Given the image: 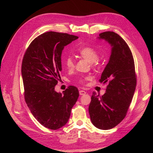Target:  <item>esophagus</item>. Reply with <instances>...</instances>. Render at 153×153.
I'll return each mask as SVG.
<instances>
[{
  "instance_id": "34e87169",
  "label": "esophagus",
  "mask_w": 153,
  "mask_h": 153,
  "mask_svg": "<svg viewBox=\"0 0 153 153\" xmlns=\"http://www.w3.org/2000/svg\"><path fill=\"white\" fill-rule=\"evenodd\" d=\"M85 94H86V92L85 91H83V90L79 91V95H85Z\"/></svg>"
}]
</instances>
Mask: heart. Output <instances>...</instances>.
I'll use <instances>...</instances> for the list:
<instances>
[{
	"label": "heart",
	"instance_id": "1",
	"mask_svg": "<svg viewBox=\"0 0 153 153\" xmlns=\"http://www.w3.org/2000/svg\"><path fill=\"white\" fill-rule=\"evenodd\" d=\"M79 56L87 60L90 63L97 64V59L99 58V54L95 49L91 47H84L81 48L78 51ZM64 64L68 69H71L74 66V62L70 56H68L64 60Z\"/></svg>",
	"mask_w": 153,
	"mask_h": 153
}]
</instances>
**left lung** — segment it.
<instances>
[{
  "label": "left lung",
  "mask_w": 153,
  "mask_h": 153,
  "mask_svg": "<svg viewBox=\"0 0 153 153\" xmlns=\"http://www.w3.org/2000/svg\"><path fill=\"white\" fill-rule=\"evenodd\" d=\"M98 39L108 42L112 47L109 61L99 80L108 85L102 97L93 93L89 112L93 124L106 130L114 128L125 118L137 81L134 57L126 41L113 31L100 33Z\"/></svg>",
  "instance_id": "8db88e82"
}]
</instances>
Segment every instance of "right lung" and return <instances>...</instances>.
Masks as SVG:
<instances>
[{"mask_svg": "<svg viewBox=\"0 0 153 153\" xmlns=\"http://www.w3.org/2000/svg\"><path fill=\"white\" fill-rule=\"evenodd\" d=\"M78 37L48 31L31 42L22 64L24 96L29 109L41 125L58 129L67 123L79 91L70 86L63 92L55 91L60 78L61 56L65 46Z\"/></svg>", "mask_w": 153, "mask_h": 153, "instance_id": "right-lung-1", "label": "right lung"}]
</instances>
